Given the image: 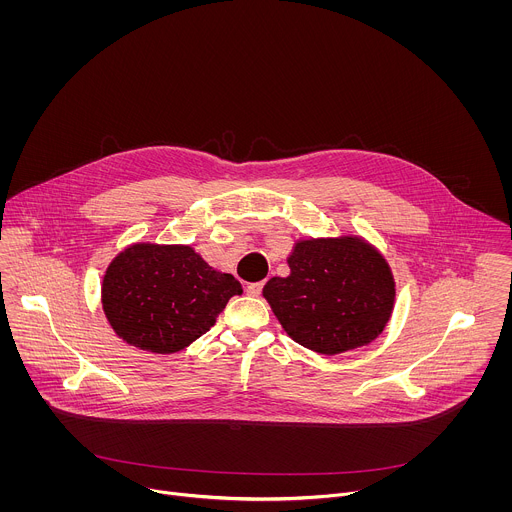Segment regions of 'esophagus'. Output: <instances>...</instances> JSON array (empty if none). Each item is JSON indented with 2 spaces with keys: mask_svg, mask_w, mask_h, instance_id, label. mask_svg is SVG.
Here are the masks:
<instances>
[{
  "mask_svg": "<svg viewBox=\"0 0 512 512\" xmlns=\"http://www.w3.org/2000/svg\"><path fill=\"white\" fill-rule=\"evenodd\" d=\"M262 288H264V282H254V284L246 286V292H248V295H252V297H258L262 293Z\"/></svg>",
  "mask_w": 512,
  "mask_h": 512,
  "instance_id": "1",
  "label": "esophagus"
}]
</instances>
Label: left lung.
Returning a JSON list of instances; mask_svg holds the SVG:
<instances>
[{"mask_svg": "<svg viewBox=\"0 0 512 512\" xmlns=\"http://www.w3.org/2000/svg\"><path fill=\"white\" fill-rule=\"evenodd\" d=\"M288 266L290 276L272 278L262 293L295 343L331 357L384 331L396 284L386 258L365 238L297 240Z\"/></svg>", "mask_w": 512, "mask_h": 512, "instance_id": "left-lung-1", "label": "left lung"}]
</instances>
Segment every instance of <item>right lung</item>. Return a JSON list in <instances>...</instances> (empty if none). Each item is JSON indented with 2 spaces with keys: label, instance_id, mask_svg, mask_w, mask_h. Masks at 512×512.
I'll use <instances>...</instances> for the list:
<instances>
[{
  "label": "right lung",
  "instance_id": "right-lung-1",
  "mask_svg": "<svg viewBox=\"0 0 512 512\" xmlns=\"http://www.w3.org/2000/svg\"><path fill=\"white\" fill-rule=\"evenodd\" d=\"M242 286L185 244L136 242L106 268L102 309L114 333L142 351L171 355L205 335Z\"/></svg>",
  "mask_w": 512,
  "mask_h": 512
}]
</instances>
